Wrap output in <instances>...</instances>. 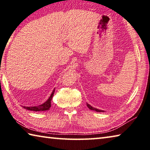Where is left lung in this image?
I'll list each match as a JSON object with an SVG mask.
<instances>
[{"label":"left lung","mask_w":150,"mask_h":150,"mask_svg":"<svg viewBox=\"0 0 150 150\" xmlns=\"http://www.w3.org/2000/svg\"><path fill=\"white\" fill-rule=\"evenodd\" d=\"M86 104H87L88 108H89L90 110H94V111L97 112H104V110H98V109H97V108H93V107L92 106V105H90L89 104H88V103H86Z\"/></svg>","instance_id":"obj_1"}]
</instances>
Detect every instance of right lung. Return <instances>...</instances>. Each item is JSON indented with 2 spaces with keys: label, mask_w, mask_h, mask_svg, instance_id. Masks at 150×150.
Here are the masks:
<instances>
[{
  "label": "right lung",
  "mask_w": 150,
  "mask_h": 150,
  "mask_svg": "<svg viewBox=\"0 0 150 150\" xmlns=\"http://www.w3.org/2000/svg\"><path fill=\"white\" fill-rule=\"evenodd\" d=\"M54 91H55V89H54L52 94H51L50 96L49 97L48 99L41 105H37V106H30V107L23 106V107L24 108H25L28 110H30V111H35V112H39V111L42 112V111H46V110H48L51 107V100H52L53 95L54 94Z\"/></svg>",
  "instance_id": "right-lung-1"
}]
</instances>
